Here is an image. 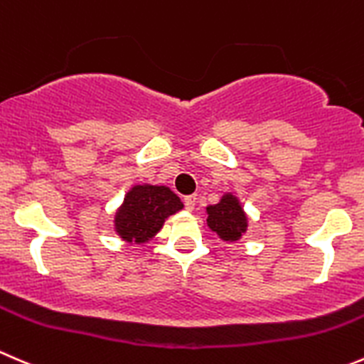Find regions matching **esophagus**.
Wrapping results in <instances>:
<instances>
[{
  "label": "esophagus",
  "instance_id": "34e87169",
  "mask_svg": "<svg viewBox=\"0 0 364 364\" xmlns=\"http://www.w3.org/2000/svg\"><path fill=\"white\" fill-rule=\"evenodd\" d=\"M183 203H185V208H186V210L192 211L193 208H196L197 197H196V196H188V197H185V200H183Z\"/></svg>",
  "mask_w": 364,
  "mask_h": 364
}]
</instances>
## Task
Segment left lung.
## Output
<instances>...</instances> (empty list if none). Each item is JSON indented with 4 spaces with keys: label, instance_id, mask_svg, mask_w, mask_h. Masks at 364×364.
Masks as SVG:
<instances>
[{
    "label": "left lung",
    "instance_id": "8db88e82",
    "mask_svg": "<svg viewBox=\"0 0 364 364\" xmlns=\"http://www.w3.org/2000/svg\"><path fill=\"white\" fill-rule=\"evenodd\" d=\"M208 225L224 242H236L247 231V215L238 197L232 193L222 196L220 203L206 208Z\"/></svg>",
    "mask_w": 364,
    "mask_h": 364
}]
</instances>
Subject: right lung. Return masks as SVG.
Here are the masks:
<instances>
[{
    "label": "right lung",
    "instance_id": "right-lung-1",
    "mask_svg": "<svg viewBox=\"0 0 364 364\" xmlns=\"http://www.w3.org/2000/svg\"><path fill=\"white\" fill-rule=\"evenodd\" d=\"M181 208V199L167 186L136 185L126 193L115 213V231L126 242L144 243L160 231L165 218Z\"/></svg>",
    "mask_w": 364,
    "mask_h": 364
}]
</instances>
